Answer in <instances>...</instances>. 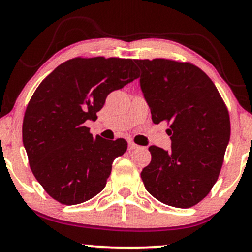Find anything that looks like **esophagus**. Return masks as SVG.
I'll return each mask as SVG.
<instances>
[{
	"instance_id": "1",
	"label": "esophagus",
	"mask_w": 252,
	"mask_h": 252,
	"mask_svg": "<svg viewBox=\"0 0 252 252\" xmlns=\"http://www.w3.org/2000/svg\"><path fill=\"white\" fill-rule=\"evenodd\" d=\"M128 148H129V150H134V149H137L138 146L136 143H134V142H129Z\"/></svg>"
}]
</instances>
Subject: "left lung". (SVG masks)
Segmentation results:
<instances>
[{"instance_id":"8db88e82","label":"left lung","mask_w":252,"mask_h":252,"mask_svg":"<svg viewBox=\"0 0 252 252\" xmlns=\"http://www.w3.org/2000/svg\"><path fill=\"white\" fill-rule=\"evenodd\" d=\"M143 96L155 124L166 121L172 148L150 146L152 161L141 172L147 190L169 206L200 202L218 180L230 141L226 105L209 76L189 63L135 60Z\"/></svg>"}]
</instances>
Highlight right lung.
<instances>
[{
	"label": "right lung",
	"instance_id": "add662e5",
	"mask_svg": "<svg viewBox=\"0 0 252 252\" xmlns=\"http://www.w3.org/2000/svg\"><path fill=\"white\" fill-rule=\"evenodd\" d=\"M138 78L132 59L73 58L40 83L26 109L22 141L43 189L63 205L88 201L106 185L112 162L128 143L96 138V121L110 92Z\"/></svg>",
	"mask_w": 252,
	"mask_h": 252
}]
</instances>
